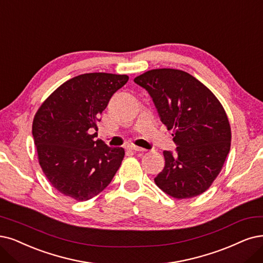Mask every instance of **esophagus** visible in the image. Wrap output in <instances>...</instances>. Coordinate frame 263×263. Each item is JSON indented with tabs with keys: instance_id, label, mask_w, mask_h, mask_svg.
<instances>
[{
	"instance_id": "esophagus-1",
	"label": "esophagus",
	"mask_w": 263,
	"mask_h": 263,
	"mask_svg": "<svg viewBox=\"0 0 263 263\" xmlns=\"http://www.w3.org/2000/svg\"><path fill=\"white\" fill-rule=\"evenodd\" d=\"M129 149L134 151V152H145V149H144V148L139 147V146H135V145H130V146H129Z\"/></svg>"
}]
</instances>
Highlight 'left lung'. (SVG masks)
<instances>
[{
	"instance_id": "1",
	"label": "left lung",
	"mask_w": 263,
	"mask_h": 263,
	"mask_svg": "<svg viewBox=\"0 0 263 263\" xmlns=\"http://www.w3.org/2000/svg\"><path fill=\"white\" fill-rule=\"evenodd\" d=\"M134 82L148 92L160 120L173 130L176 153L163 152L157 186L177 199L206 192L231 147V126L219 100L206 85L179 69H153Z\"/></svg>"
}]
</instances>
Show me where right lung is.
Wrapping results in <instances>:
<instances>
[{"label":"right lung","instance_id":"right-lung-1","mask_svg":"<svg viewBox=\"0 0 263 263\" xmlns=\"http://www.w3.org/2000/svg\"><path fill=\"white\" fill-rule=\"evenodd\" d=\"M126 74L92 72L66 81L37 109L32 135L39 163L58 192L89 200L108 186L124 157L122 147L94 140L96 122Z\"/></svg>","mask_w":263,"mask_h":263}]
</instances>
